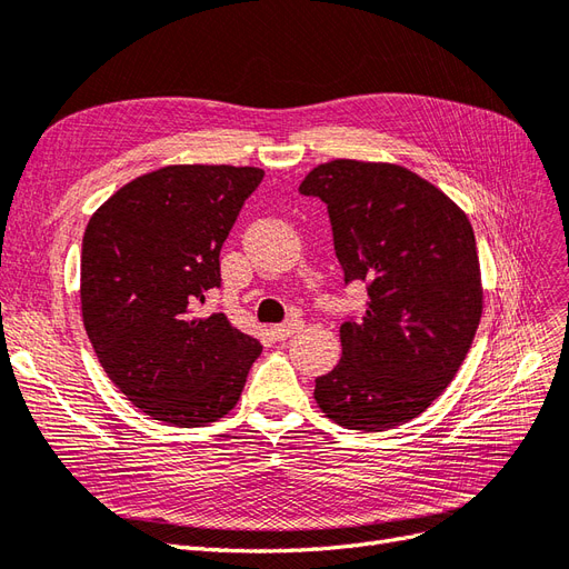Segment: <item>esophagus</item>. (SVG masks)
Masks as SVG:
<instances>
[{"label": "esophagus", "mask_w": 569, "mask_h": 569, "mask_svg": "<svg viewBox=\"0 0 569 569\" xmlns=\"http://www.w3.org/2000/svg\"><path fill=\"white\" fill-rule=\"evenodd\" d=\"M300 327H302L300 319H288V321H283V323H273V327H271V336H273L276 340H286L288 336H293Z\"/></svg>", "instance_id": "34e87169"}]
</instances>
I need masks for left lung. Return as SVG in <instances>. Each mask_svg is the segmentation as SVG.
<instances>
[{
  "mask_svg": "<svg viewBox=\"0 0 569 569\" xmlns=\"http://www.w3.org/2000/svg\"><path fill=\"white\" fill-rule=\"evenodd\" d=\"M300 194L327 204L343 281L367 310L340 327L343 357L315 381L336 425L393 429L425 412L458 375L481 319L475 231L456 202L396 164L336 159Z\"/></svg>",
  "mask_w": 569,
  "mask_h": 569,
  "instance_id": "left-lung-1",
  "label": "left lung"
}]
</instances>
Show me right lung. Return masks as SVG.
Segmentation results:
<instances>
[{
	"instance_id": "add662e5",
	"label": "right lung",
	"mask_w": 569,
	"mask_h": 569,
	"mask_svg": "<svg viewBox=\"0 0 569 569\" xmlns=\"http://www.w3.org/2000/svg\"><path fill=\"white\" fill-rule=\"evenodd\" d=\"M254 167H164L92 214L80 252V305L107 377L164 425L204 427L238 402L259 340L226 315L198 317L221 288L219 254Z\"/></svg>"
}]
</instances>
